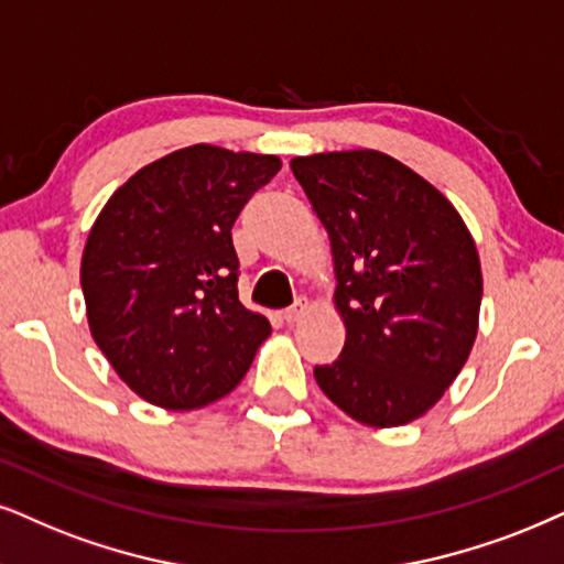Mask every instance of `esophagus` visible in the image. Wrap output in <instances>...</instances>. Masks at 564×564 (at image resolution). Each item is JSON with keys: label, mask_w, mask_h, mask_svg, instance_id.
Wrapping results in <instances>:
<instances>
[{"label": "esophagus", "mask_w": 564, "mask_h": 564, "mask_svg": "<svg viewBox=\"0 0 564 564\" xmlns=\"http://www.w3.org/2000/svg\"><path fill=\"white\" fill-rule=\"evenodd\" d=\"M304 312H306V304L304 302H296L294 306H291V310L283 312V319H286L289 325H294V323H299V319L304 317Z\"/></svg>", "instance_id": "1"}]
</instances>
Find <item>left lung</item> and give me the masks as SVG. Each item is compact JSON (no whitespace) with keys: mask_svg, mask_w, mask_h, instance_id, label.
<instances>
[{"mask_svg":"<svg viewBox=\"0 0 564 564\" xmlns=\"http://www.w3.org/2000/svg\"><path fill=\"white\" fill-rule=\"evenodd\" d=\"M296 182L330 237L346 344L319 390L367 426H401L445 395L479 330L481 265L460 213L380 151L299 155Z\"/></svg>","mask_w":564,"mask_h":564,"instance_id":"1","label":"left lung"}]
</instances>
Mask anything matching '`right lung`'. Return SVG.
Returning <instances> with one entry per match:
<instances>
[{"instance_id":"obj_1","label":"right lung","mask_w":564,"mask_h":564,"mask_svg":"<svg viewBox=\"0 0 564 564\" xmlns=\"http://www.w3.org/2000/svg\"><path fill=\"white\" fill-rule=\"evenodd\" d=\"M278 169V155L199 142L142 166L98 213L80 262L88 325L148 403L192 411L229 395L270 335L239 302L231 226Z\"/></svg>"}]
</instances>
